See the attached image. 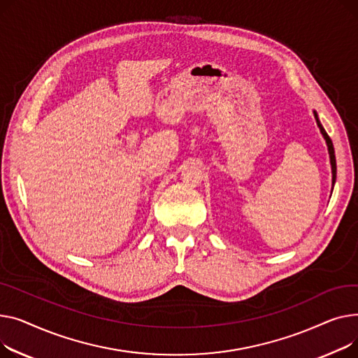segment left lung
<instances>
[{
    "mask_svg": "<svg viewBox=\"0 0 358 358\" xmlns=\"http://www.w3.org/2000/svg\"><path fill=\"white\" fill-rule=\"evenodd\" d=\"M313 117H315V120H317V124H318V127H320V130H321V134L324 136V138H325V143H327V147H328V153H329V163H331V172H332V187H334L335 179H337V162H335V152H334V145H332V141H331L329 136L327 134V131H325V130H324V127H322V124H321V121H320V118H318V114H317V111H313Z\"/></svg>",
    "mask_w": 358,
    "mask_h": 358,
    "instance_id": "obj_1",
    "label": "left lung"
}]
</instances>
